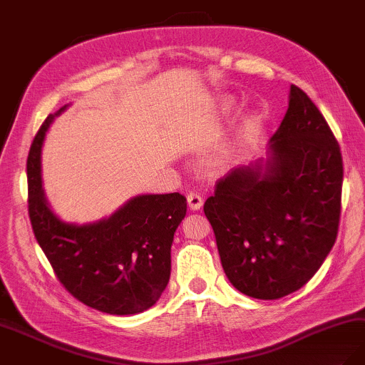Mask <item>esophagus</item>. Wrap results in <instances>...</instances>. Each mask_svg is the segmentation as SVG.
<instances>
[{"instance_id":"obj_1","label":"esophagus","mask_w":365,"mask_h":365,"mask_svg":"<svg viewBox=\"0 0 365 365\" xmlns=\"http://www.w3.org/2000/svg\"><path fill=\"white\" fill-rule=\"evenodd\" d=\"M186 200H187V206H190L191 210H200L201 206H203V198H201V195L197 192H190Z\"/></svg>"}]
</instances>
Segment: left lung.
Returning a JSON list of instances; mask_svg holds the SVG:
<instances>
[{
	"label": "left lung",
	"mask_w": 365,
	"mask_h": 365,
	"mask_svg": "<svg viewBox=\"0 0 365 365\" xmlns=\"http://www.w3.org/2000/svg\"><path fill=\"white\" fill-rule=\"evenodd\" d=\"M269 144L264 162L228 171L205 203L227 278L255 299H279L313 278L341 212L340 145L299 87Z\"/></svg>",
	"instance_id": "obj_1"
}]
</instances>
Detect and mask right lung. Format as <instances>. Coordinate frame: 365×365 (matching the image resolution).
<instances>
[{
    "mask_svg": "<svg viewBox=\"0 0 365 365\" xmlns=\"http://www.w3.org/2000/svg\"><path fill=\"white\" fill-rule=\"evenodd\" d=\"M66 108L46 117L26 159L34 236L73 298L108 314L143 313L168 284L171 244L186 215V198L179 192L137 195L111 217L83 225L57 218L42 187L40 153L53 117Z\"/></svg>",
    "mask_w": 365,
    "mask_h": 365,
    "instance_id": "right-lung-1",
    "label": "right lung"
}]
</instances>
